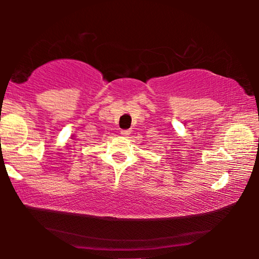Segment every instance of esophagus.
<instances>
[{"label":"esophagus","instance_id":"1","mask_svg":"<svg viewBox=\"0 0 259 259\" xmlns=\"http://www.w3.org/2000/svg\"><path fill=\"white\" fill-rule=\"evenodd\" d=\"M120 134H121V136H123V137L130 136L131 131H130V130H123V131H121V132H120Z\"/></svg>","mask_w":259,"mask_h":259}]
</instances>
